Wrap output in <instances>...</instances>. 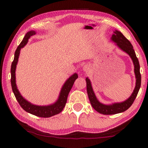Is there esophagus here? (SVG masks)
<instances>
[{"instance_id": "34e87169", "label": "esophagus", "mask_w": 148, "mask_h": 148, "mask_svg": "<svg viewBox=\"0 0 148 148\" xmlns=\"http://www.w3.org/2000/svg\"><path fill=\"white\" fill-rule=\"evenodd\" d=\"M89 66H88V65H84L83 66V71L84 72H88V70H89Z\"/></svg>"}]
</instances>
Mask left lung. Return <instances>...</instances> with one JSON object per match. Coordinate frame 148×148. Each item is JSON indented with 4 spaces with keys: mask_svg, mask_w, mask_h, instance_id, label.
Returning <instances> with one entry per match:
<instances>
[{
    "mask_svg": "<svg viewBox=\"0 0 148 148\" xmlns=\"http://www.w3.org/2000/svg\"><path fill=\"white\" fill-rule=\"evenodd\" d=\"M113 32L114 34L112 35L111 38V41L115 42V45L120 50L127 53L133 61L134 68H135L134 69V72L135 74L136 84L133 93L131 94L130 97L126 100L122 102L113 103L112 104H103L99 101L96 98L93 91L90 79L88 77H86L87 92L91 106L96 111L103 114H115L124 112L126 110H127L133 104V101H135L141 85V75L140 72V65L132 45L120 31L114 30Z\"/></svg>",
    "mask_w": 148,
    "mask_h": 148,
    "instance_id": "8db88e82",
    "label": "left lung"
}]
</instances>
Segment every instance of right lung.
<instances>
[{
    "mask_svg": "<svg viewBox=\"0 0 148 148\" xmlns=\"http://www.w3.org/2000/svg\"><path fill=\"white\" fill-rule=\"evenodd\" d=\"M35 34H36V32L34 30L27 32L25 36L24 37L23 41H21L20 45H18V47L15 50L14 60H13L12 66H11V84H12L13 92L16 99H17L21 107L25 111L32 114L36 115L37 116L48 118L58 114L63 111L66 103L69 93L71 91L72 86H73L75 80L78 77V76L76 73H74L66 79V81L61 88L58 100L52 104L48 105V106H37V105L30 103L28 100H26L25 98L23 97V96L21 95L20 92L18 90L17 85H16V67H17L18 57L20 55L21 49L27 44L28 39L30 38V37Z\"/></svg>",
    "mask_w": 148,
    "mask_h": 148,
    "instance_id": "right-lung-1",
    "label": "right lung"
}]
</instances>
